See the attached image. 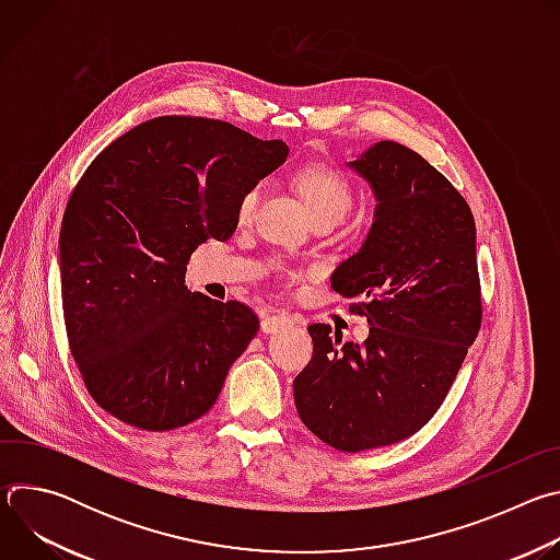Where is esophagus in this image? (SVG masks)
<instances>
[{
    "instance_id": "1",
    "label": "esophagus",
    "mask_w": 560,
    "mask_h": 560,
    "mask_svg": "<svg viewBox=\"0 0 560 560\" xmlns=\"http://www.w3.org/2000/svg\"><path fill=\"white\" fill-rule=\"evenodd\" d=\"M290 326H292V318H290L288 314H283V312H272V314L264 316V322H261V330H264L266 335L281 332V330H285V328H290Z\"/></svg>"
}]
</instances>
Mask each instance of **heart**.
<instances>
[{"label":"heart","instance_id":"heart-1","mask_svg":"<svg viewBox=\"0 0 560 560\" xmlns=\"http://www.w3.org/2000/svg\"><path fill=\"white\" fill-rule=\"evenodd\" d=\"M296 184L314 219L324 214H337L343 219L352 208V188L348 179L332 168L307 166L305 171L299 173ZM261 195H264V186L261 184L253 186L242 197V201H238V217L250 219L261 201Z\"/></svg>","mask_w":560,"mask_h":560}]
</instances>
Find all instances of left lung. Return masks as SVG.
Listing matches in <instances>:
<instances>
[{
	"instance_id": "1",
	"label": "left lung",
	"mask_w": 560,
	"mask_h": 560,
	"mask_svg": "<svg viewBox=\"0 0 560 560\" xmlns=\"http://www.w3.org/2000/svg\"><path fill=\"white\" fill-rule=\"evenodd\" d=\"M348 168L376 206L332 288L363 299L352 310L370 335L343 343L330 326H310L314 352L292 389L314 436L363 452L412 436L436 415L481 328V283L471 210L419 152L376 141Z\"/></svg>"
}]
</instances>
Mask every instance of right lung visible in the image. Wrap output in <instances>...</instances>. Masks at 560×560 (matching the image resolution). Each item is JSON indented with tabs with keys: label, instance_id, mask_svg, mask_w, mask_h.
Returning a JSON list of instances; mask_svg holds the SVG:
<instances>
[{
	"label": "right lung",
	"instance_id": "obj_1",
	"mask_svg": "<svg viewBox=\"0 0 560 560\" xmlns=\"http://www.w3.org/2000/svg\"><path fill=\"white\" fill-rule=\"evenodd\" d=\"M203 117H154L115 139L72 190L59 232L63 322L95 401L166 432L203 417L259 330L238 301L186 288L190 255L225 242L238 201L288 156Z\"/></svg>",
	"mask_w": 560,
	"mask_h": 560
}]
</instances>
